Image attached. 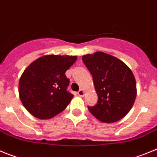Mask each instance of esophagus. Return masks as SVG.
I'll list each match as a JSON object with an SVG mask.
<instances>
[{"mask_svg": "<svg viewBox=\"0 0 157 157\" xmlns=\"http://www.w3.org/2000/svg\"><path fill=\"white\" fill-rule=\"evenodd\" d=\"M77 94H78V95L80 96V97H83V96L84 95V91L83 89H80V91L77 92Z\"/></svg>", "mask_w": 157, "mask_h": 157, "instance_id": "1", "label": "esophagus"}]
</instances>
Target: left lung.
<instances>
[{
	"label": "left lung",
	"mask_w": 157,
	"mask_h": 157,
	"mask_svg": "<svg viewBox=\"0 0 157 157\" xmlns=\"http://www.w3.org/2000/svg\"><path fill=\"white\" fill-rule=\"evenodd\" d=\"M93 77L98 102L88 106L91 114L101 122L113 123L128 113L137 94L136 81L131 69L113 56L97 52L82 56Z\"/></svg>",
	"instance_id": "obj_1"
}]
</instances>
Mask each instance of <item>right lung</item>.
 <instances>
[{
  "mask_svg": "<svg viewBox=\"0 0 157 157\" xmlns=\"http://www.w3.org/2000/svg\"><path fill=\"white\" fill-rule=\"evenodd\" d=\"M77 56L48 55L40 57L24 70L19 94L24 107L36 118L51 119L63 111L73 94L67 91L70 80L65 73Z\"/></svg>",
  "mask_w": 157,
  "mask_h": 157,
  "instance_id": "add662e5",
  "label": "right lung"
}]
</instances>
